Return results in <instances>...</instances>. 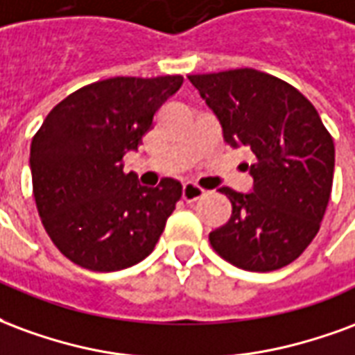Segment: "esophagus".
I'll list each match as a JSON object with an SVG mask.
<instances>
[{
	"label": "esophagus",
	"mask_w": 355,
	"mask_h": 355,
	"mask_svg": "<svg viewBox=\"0 0 355 355\" xmlns=\"http://www.w3.org/2000/svg\"><path fill=\"white\" fill-rule=\"evenodd\" d=\"M204 189H200L195 183H183V191H181V196H183V200L185 202H195L198 198H202L204 196Z\"/></svg>",
	"instance_id": "obj_1"
}]
</instances>
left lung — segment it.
<instances>
[{
    "label": "left lung",
    "mask_w": 355,
    "mask_h": 355,
    "mask_svg": "<svg viewBox=\"0 0 355 355\" xmlns=\"http://www.w3.org/2000/svg\"><path fill=\"white\" fill-rule=\"evenodd\" d=\"M225 141L255 155L250 193L221 187L231 219L209 232L225 261L252 272L293 263L320 231L333 187L335 146L312 103L274 75L252 68L189 75Z\"/></svg>",
    "instance_id": "8db88e82"
}]
</instances>
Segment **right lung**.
I'll list each match as a JSON object with an SVG mask.
<instances>
[{
    "label": "right lung",
    "mask_w": 355,
    "mask_h": 355,
    "mask_svg": "<svg viewBox=\"0 0 355 355\" xmlns=\"http://www.w3.org/2000/svg\"><path fill=\"white\" fill-rule=\"evenodd\" d=\"M181 75L111 77L64 98L32 139L33 196L54 245L75 265L115 272L155 250L181 183L139 185L123 157L138 151L153 117L180 90Z\"/></svg>",
    "instance_id": "add662e5"
}]
</instances>
